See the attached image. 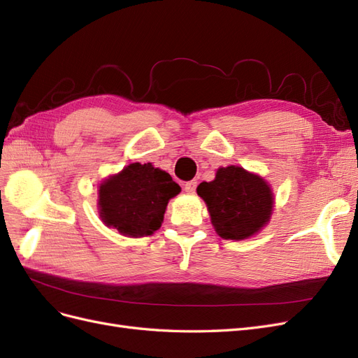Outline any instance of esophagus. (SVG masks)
Wrapping results in <instances>:
<instances>
[{
    "label": "esophagus",
    "instance_id": "34e87169",
    "mask_svg": "<svg viewBox=\"0 0 358 358\" xmlns=\"http://www.w3.org/2000/svg\"><path fill=\"white\" fill-rule=\"evenodd\" d=\"M183 189H185L188 194H196L197 180H189L187 183H183Z\"/></svg>",
    "mask_w": 358,
    "mask_h": 358
}]
</instances>
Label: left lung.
I'll return each instance as SVG.
<instances>
[{"instance_id":"8db88e82","label":"left lung","mask_w":358,"mask_h":358,"mask_svg":"<svg viewBox=\"0 0 358 358\" xmlns=\"http://www.w3.org/2000/svg\"><path fill=\"white\" fill-rule=\"evenodd\" d=\"M197 194L208 204L212 224L222 239H246L262 230L272 215L268 185L242 167L220 169L215 180L200 183Z\"/></svg>"}]
</instances>
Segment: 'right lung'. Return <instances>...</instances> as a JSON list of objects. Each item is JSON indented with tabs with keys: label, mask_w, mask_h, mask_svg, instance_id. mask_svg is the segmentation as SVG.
<instances>
[{
	"label": "right lung",
	"mask_w": 358,
	"mask_h": 358,
	"mask_svg": "<svg viewBox=\"0 0 358 358\" xmlns=\"http://www.w3.org/2000/svg\"><path fill=\"white\" fill-rule=\"evenodd\" d=\"M180 187L169 173L148 164H129L100 187V216L106 225L127 236H150L157 231L167 203Z\"/></svg>",
	"instance_id": "1"
}]
</instances>
